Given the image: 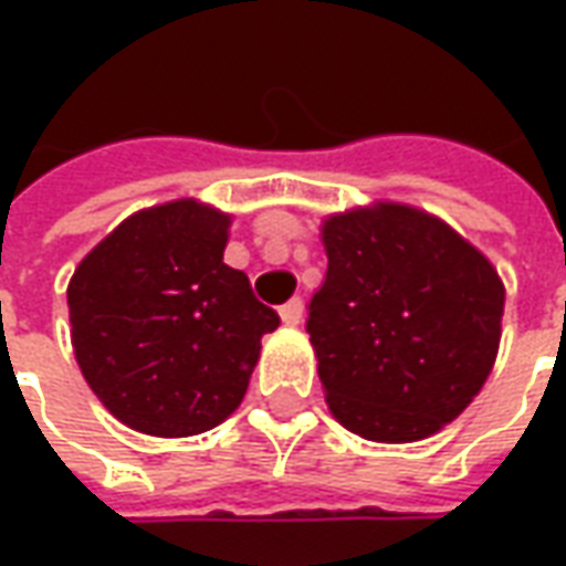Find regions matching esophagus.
I'll return each instance as SVG.
<instances>
[{"label":"esophagus","instance_id":"obj_1","mask_svg":"<svg viewBox=\"0 0 566 566\" xmlns=\"http://www.w3.org/2000/svg\"><path fill=\"white\" fill-rule=\"evenodd\" d=\"M279 315H282V321L287 324V327H296V324L303 321V300H291V303H284V306L279 308Z\"/></svg>","mask_w":566,"mask_h":566}]
</instances>
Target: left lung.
<instances>
[{"instance_id":"left-lung-1","label":"left lung","mask_w":566,"mask_h":566,"mask_svg":"<svg viewBox=\"0 0 566 566\" xmlns=\"http://www.w3.org/2000/svg\"><path fill=\"white\" fill-rule=\"evenodd\" d=\"M327 275L306 331L333 418L373 442H416L454 421L494 367L497 270L433 214L400 202L321 227Z\"/></svg>"}]
</instances>
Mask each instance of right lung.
I'll list each match as a JSON object with an SVG mask.
<instances>
[{
    "label": "right lung",
    "mask_w": 566,
    "mask_h": 566,
    "mask_svg": "<svg viewBox=\"0 0 566 566\" xmlns=\"http://www.w3.org/2000/svg\"><path fill=\"white\" fill-rule=\"evenodd\" d=\"M230 214L197 199L142 209L69 282L72 345L103 406L148 437H193L235 412L279 327L223 263Z\"/></svg>",
    "instance_id": "right-lung-1"
}]
</instances>
